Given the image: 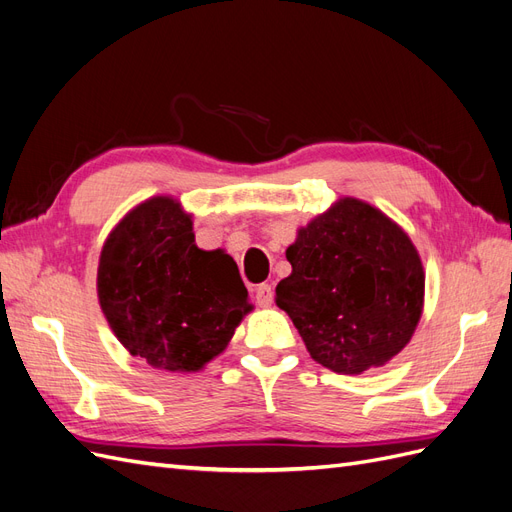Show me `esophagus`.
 <instances>
[{
	"mask_svg": "<svg viewBox=\"0 0 512 512\" xmlns=\"http://www.w3.org/2000/svg\"><path fill=\"white\" fill-rule=\"evenodd\" d=\"M256 303L260 307H269L273 303V288H271V284H260L256 288Z\"/></svg>",
	"mask_w": 512,
	"mask_h": 512,
	"instance_id": "esophagus-1",
	"label": "esophagus"
}]
</instances>
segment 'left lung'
<instances>
[{
	"label": "left lung",
	"instance_id": "obj_1",
	"mask_svg": "<svg viewBox=\"0 0 512 512\" xmlns=\"http://www.w3.org/2000/svg\"><path fill=\"white\" fill-rule=\"evenodd\" d=\"M292 273L275 303L312 359L337 374L380 367L404 348L423 309L425 275L412 241L384 213L344 198L299 230Z\"/></svg>",
	"mask_w": 512,
	"mask_h": 512
}]
</instances>
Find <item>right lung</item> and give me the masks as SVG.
Wrapping results in <instances>:
<instances>
[{
	"instance_id": "obj_1",
	"label": "right lung",
	"mask_w": 512,
	"mask_h": 512,
	"mask_svg": "<svg viewBox=\"0 0 512 512\" xmlns=\"http://www.w3.org/2000/svg\"><path fill=\"white\" fill-rule=\"evenodd\" d=\"M98 297L130 354L166 371H198L252 309L237 262L196 247L192 218L166 196L138 205L106 239Z\"/></svg>"
}]
</instances>
